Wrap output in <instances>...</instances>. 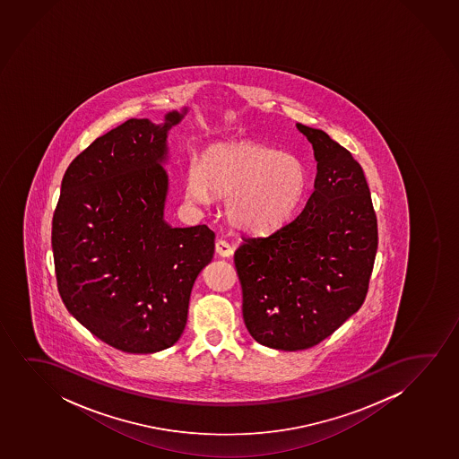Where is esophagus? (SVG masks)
I'll return each instance as SVG.
<instances>
[{"instance_id":"1","label":"esophagus","mask_w":459,"mask_h":459,"mask_svg":"<svg viewBox=\"0 0 459 459\" xmlns=\"http://www.w3.org/2000/svg\"><path fill=\"white\" fill-rule=\"evenodd\" d=\"M216 252L220 254L221 257H230L233 254V247L227 243L226 239H218L216 241Z\"/></svg>"}]
</instances>
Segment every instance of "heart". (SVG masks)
Listing matches in <instances>:
<instances>
[{"instance_id":"heart-1","label":"heart","mask_w":459,"mask_h":459,"mask_svg":"<svg viewBox=\"0 0 459 459\" xmlns=\"http://www.w3.org/2000/svg\"><path fill=\"white\" fill-rule=\"evenodd\" d=\"M308 172L301 158L252 141L214 144L186 176V197L207 204L226 197L227 220L247 232L282 226L299 207Z\"/></svg>"}]
</instances>
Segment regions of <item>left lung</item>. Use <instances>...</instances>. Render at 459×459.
Listing matches in <instances>:
<instances>
[{
	"label": "left lung",
	"mask_w": 459,
	"mask_h": 459,
	"mask_svg": "<svg viewBox=\"0 0 459 459\" xmlns=\"http://www.w3.org/2000/svg\"><path fill=\"white\" fill-rule=\"evenodd\" d=\"M314 147L316 178L306 205L266 237H245L233 262L243 318L260 345H318L364 304L377 221L364 170L329 134L298 124Z\"/></svg>",
	"instance_id": "1"
}]
</instances>
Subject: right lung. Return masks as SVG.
<instances>
[{
    "label": "right lung",
    "mask_w": 459,
    "mask_h": 459,
    "mask_svg": "<svg viewBox=\"0 0 459 459\" xmlns=\"http://www.w3.org/2000/svg\"><path fill=\"white\" fill-rule=\"evenodd\" d=\"M164 126L128 119L70 163L51 246L59 295L82 326L116 350L161 351L180 339L195 277L214 254L205 224L163 220L168 176Z\"/></svg>",
    "instance_id": "obj_1"
}]
</instances>
